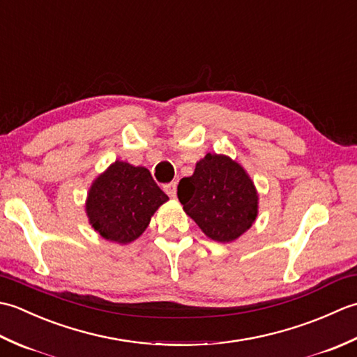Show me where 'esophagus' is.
I'll return each instance as SVG.
<instances>
[{"instance_id":"1","label":"esophagus","mask_w":357,"mask_h":357,"mask_svg":"<svg viewBox=\"0 0 357 357\" xmlns=\"http://www.w3.org/2000/svg\"><path fill=\"white\" fill-rule=\"evenodd\" d=\"M164 192L170 196V198H174L176 196V183H170L164 185Z\"/></svg>"}]
</instances>
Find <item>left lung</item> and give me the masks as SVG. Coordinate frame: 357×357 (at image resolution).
<instances>
[{"label":"left lung","mask_w":357,"mask_h":357,"mask_svg":"<svg viewBox=\"0 0 357 357\" xmlns=\"http://www.w3.org/2000/svg\"><path fill=\"white\" fill-rule=\"evenodd\" d=\"M178 198L206 236L233 242L257 216V192L244 167L225 155L207 153L192 176L183 178Z\"/></svg>","instance_id":"left-lung-1"}]
</instances>
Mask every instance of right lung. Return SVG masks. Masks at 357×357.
I'll use <instances>...</instances> for the list:
<instances>
[{
  "label": "right lung",
  "instance_id": "1",
  "mask_svg": "<svg viewBox=\"0 0 357 357\" xmlns=\"http://www.w3.org/2000/svg\"><path fill=\"white\" fill-rule=\"evenodd\" d=\"M169 201L146 167L115 161L90 187L86 213L104 239L128 244L146 231L155 211Z\"/></svg>",
  "mask_w": 357,
  "mask_h": 357
}]
</instances>
